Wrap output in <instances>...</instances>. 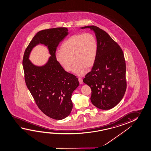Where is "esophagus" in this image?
<instances>
[{
    "label": "esophagus",
    "mask_w": 151,
    "mask_h": 151,
    "mask_svg": "<svg viewBox=\"0 0 151 151\" xmlns=\"http://www.w3.org/2000/svg\"><path fill=\"white\" fill-rule=\"evenodd\" d=\"M78 80H79V83H80V84L83 83V80H82V79L80 78H79Z\"/></svg>",
    "instance_id": "1"
}]
</instances>
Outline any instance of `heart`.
<instances>
[{
    "mask_svg": "<svg viewBox=\"0 0 151 151\" xmlns=\"http://www.w3.org/2000/svg\"><path fill=\"white\" fill-rule=\"evenodd\" d=\"M97 51V41L93 34H76L62 43L61 51L55 53V59L66 72L71 71L74 62L73 72L83 76L86 74V68L94 65Z\"/></svg>",
    "mask_w": 151,
    "mask_h": 151,
    "instance_id": "1",
    "label": "heart"
}]
</instances>
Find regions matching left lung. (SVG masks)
Listing matches in <instances>:
<instances>
[{"label": "left lung", "instance_id": "1", "mask_svg": "<svg viewBox=\"0 0 151 151\" xmlns=\"http://www.w3.org/2000/svg\"><path fill=\"white\" fill-rule=\"evenodd\" d=\"M80 28L93 31L98 44L96 61L83 81L91 88L92 103L101 110H110L122 100L127 89L124 54L120 46L102 29L95 26Z\"/></svg>", "mask_w": 151, "mask_h": 151}]
</instances>
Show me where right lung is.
<instances>
[{
  "label": "right lung",
  "mask_w": 151,
  "mask_h": 151,
  "mask_svg": "<svg viewBox=\"0 0 151 151\" xmlns=\"http://www.w3.org/2000/svg\"><path fill=\"white\" fill-rule=\"evenodd\" d=\"M69 34L67 28H55L38 32L24 51L23 67L27 86L38 108L53 119H64L70 115L73 104L71 96L79 86L76 76L66 72L55 59V51L60 42ZM43 44L51 56L42 66L29 60L32 49Z\"/></svg>",
  "instance_id": "right-lung-1"
}]
</instances>
